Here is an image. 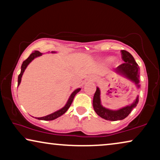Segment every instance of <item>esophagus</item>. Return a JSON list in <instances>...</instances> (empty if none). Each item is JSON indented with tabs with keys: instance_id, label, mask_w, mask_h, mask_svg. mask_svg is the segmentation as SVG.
I'll return each instance as SVG.
<instances>
[{
	"instance_id": "1",
	"label": "esophagus",
	"mask_w": 160,
	"mask_h": 160,
	"mask_svg": "<svg viewBox=\"0 0 160 160\" xmlns=\"http://www.w3.org/2000/svg\"><path fill=\"white\" fill-rule=\"evenodd\" d=\"M93 80H94V78H93Z\"/></svg>"
}]
</instances>
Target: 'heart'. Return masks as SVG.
<instances>
[{
    "mask_svg": "<svg viewBox=\"0 0 160 160\" xmlns=\"http://www.w3.org/2000/svg\"><path fill=\"white\" fill-rule=\"evenodd\" d=\"M107 59H108V61H112V60H113V59H114V58H113V57H109V58H107Z\"/></svg>",
    "mask_w": 160,
    "mask_h": 160,
    "instance_id": "1",
    "label": "heart"
}]
</instances>
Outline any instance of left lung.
I'll list each match as a JSON object with an SVG mask.
<instances>
[{"label": "left lung", "mask_w": 160, "mask_h": 160, "mask_svg": "<svg viewBox=\"0 0 160 160\" xmlns=\"http://www.w3.org/2000/svg\"><path fill=\"white\" fill-rule=\"evenodd\" d=\"M121 54L123 61L125 63L120 64L114 69V72L119 75L123 76L128 80L135 83L136 86L139 88V68L138 65L135 61L134 58L129 52L125 50L121 51ZM138 96H137L134 102L131 104L126 106L125 107L121 108L118 110H112L107 108L103 107L101 102V91L99 88H96V91L93 96V107L94 111L98 116L102 118L109 121L121 120L125 119L138 104Z\"/></svg>", "instance_id": "obj_1"}]
</instances>
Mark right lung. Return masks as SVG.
<instances>
[{
    "label": "right lung",
    "instance_id": "add662e5",
    "mask_svg": "<svg viewBox=\"0 0 160 160\" xmlns=\"http://www.w3.org/2000/svg\"><path fill=\"white\" fill-rule=\"evenodd\" d=\"M51 53H56L55 51H51ZM42 54V53H40V51H34V52L31 53L30 55V57H29L25 61H24L23 63H22V67H21V72L18 76V86H19L20 82H21V80H22V75H23V73L24 70H25L27 67L28 66L29 64L32 62V61L36 57H40ZM81 90V88H77L76 90H75L72 94L69 96L68 101H67V102L66 104L64 107H62V109L58 110V111L53 112L52 114H48V115H46L45 117H42V118H36V119H38V120H55V119L58 118V117L62 116V114H64L65 112L67 111V109H69V107H70V105L72 104V101L74 99V97H75V96L77 94L78 92H79Z\"/></svg>",
    "mask_w": 160,
    "mask_h": 160
}]
</instances>
